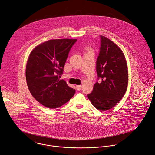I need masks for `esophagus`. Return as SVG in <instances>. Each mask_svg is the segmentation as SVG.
I'll use <instances>...</instances> for the list:
<instances>
[{
  "instance_id": "1",
  "label": "esophagus",
  "mask_w": 155,
  "mask_h": 155,
  "mask_svg": "<svg viewBox=\"0 0 155 155\" xmlns=\"http://www.w3.org/2000/svg\"><path fill=\"white\" fill-rule=\"evenodd\" d=\"M76 89L78 91H80L81 89V85H76Z\"/></svg>"
}]
</instances>
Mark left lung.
<instances>
[{"mask_svg": "<svg viewBox=\"0 0 155 155\" xmlns=\"http://www.w3.org/2000/svg\"><path fill=\"white\" fill-rule=\"evenodd\" d=\"M96 69L100 82L95 83L87 95L92 105L105 111L114 107L124 96L128 83V66L125 55L119 47L104 36Z\"/></svg>", "mask_w": 155, "mask_h": 155, "instance_id": "1", "label": "left lung"}]
</instances>
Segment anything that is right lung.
Listing matches in <instances>:
<instances>
[{"instance_id":"1","label":"right lung","mask_w":155,"mask_h":155,"mask_svg":"<svg viewBox=\"0 0 155 155\" xmlns=\"http://www.w3.org/2000/svg\"><path fill=\"white\" fill-rule=\"evenodd\" d=\"M77 39H50L35 47L29 55L25 70L32 96L51 109L59 108L74 96L75 90L60 80L71 48Z\"/></svg>"}]
</instances>
